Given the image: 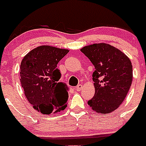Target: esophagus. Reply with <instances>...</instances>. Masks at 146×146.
Instances as JSON below:
<instances>
[{
  "label": "esophagus",
  "instance_id": "esophagus-1",
  "mask_svg": "<svg viewBox=\"0 0 146 146\" xmlns=\"http://www.w3.org/2000/svg\"><path fill=\"white\" fill-rule=\"evenodd\" d=\"M82 84H80L78 85L77 86H76L75 89L76 90V91H80V90H82Z\"/></svg>",
  "mask_w": 146,
  "mask_h": 146
}]
</instances>
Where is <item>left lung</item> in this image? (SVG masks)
I'll return each instance as SVG.
<instances>
[{
  "label": "left lung",
  "mask_w": 146,
  "mask_h": 146,
  "mask_svg": "<svg viewBox=\"0 0 146 146\" xmlns=\"http://www.w3.org/2000/svg\"><path fill=\"white\" fill-rule=\"evenodd\" d=\"M96 70L92 74L95 96L88 102L94 111L109 113L124 101L133 81V66L127 55L105 43L81 49Z\"/></svg>",
  "instance_id": "8db88e82"
}]
</instances>
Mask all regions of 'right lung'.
Instances as JSON below:
<instances>
[{
	"mask_svg": "<svg viewBox=\"0 0 146 146\" xmlns=\"http://www.w3.org/2000/svg\"><path fill=\"white\" fill-rule=\"evenodd\" d=\"M67 49L42 45L23 57L20 64V82L24 94L34 108L43 114L64 111L68 101V87L59 82L57 64Z\"/></svg>",
	"mask_w": 146,
	"mask_h": 146,
	"instance_id": "add662e5",
	"label": "right lung"
}]
</instances>
